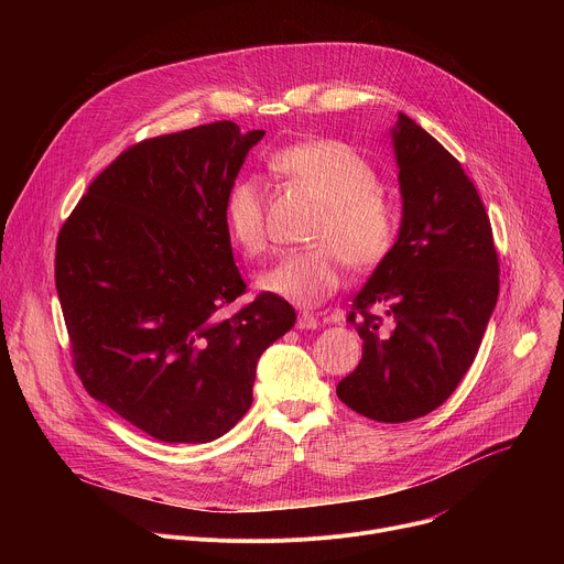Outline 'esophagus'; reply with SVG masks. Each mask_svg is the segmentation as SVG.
<instances>
[{"label":"esophagus","instance_id":"34e87169","mask_svg":"<svg viewBox=\"0 0 564 564\" xmlns=\"http://www.w3.org/2000/svg\"><path fill=\"white\" fill-rule=\"evenodd\" d=\"M316 326H318V321H316L314 314H310V312H301L299 314V318H296V328L299 330H314Z\"/></svg>","mask_w":564,"mask_h":564}]
</instances>
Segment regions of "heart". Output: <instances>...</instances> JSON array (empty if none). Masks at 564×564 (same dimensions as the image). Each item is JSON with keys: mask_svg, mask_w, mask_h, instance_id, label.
<instances>
[{"mask_svg": "<svg viewBox=\"0 0 564 564\" xmlns=\"http://www.w3.org/2000/svg\"><path fill=\"white\" fill-rule=\"evenodd\" d=\"M270 172L321 203L307 250L285 252L257 279L272 296L310 307L337 292L346 261L357 270L379 265L392 250L399 214L377 187L379 176L368 160L339 140H305L279 149ZM231 243L246 257L268 248L265 200L254 181H236L223 203Z\"/></svg>", "mask_w": 564, "mask_h": 564, "instance_id": "1", "label": "heart"}]
</instances>
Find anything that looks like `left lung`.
Wrapping results in <instances>:
<instances>
[{"instance_id":"obj_1","label":"left lung","mask_w":564,"mask_h":564,"mask_svg":"<svg viewBox=\"0 0 564 564\" xmlns=\"http://www.w3.org/2000/svg\"><path fill=\"white\" fill-rule=\"evenodd\" d=\"M390 142L401 225L352 301L364 357L337 394L368 420L399 424L442 406L470 368L498 303L500 265L487 209L457 160L404 113ZM370 304L387 307L386 329Z\"/></svg>"}]
</instances>
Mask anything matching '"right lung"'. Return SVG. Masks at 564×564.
Here are the masks:
<instances>
[{
  "label": "right lung",
  "mask_w": 564,
  "mask_h": 564,
  "mask_svg": "<svg viewBox=\"0 0 564 564\" xmlns=\"http://www.w3.org/2000/svg\"><path fill=\"white\" fill-rule=\"evenodd\" d=\"M265 131L223 120L142 140L89 185L62 225L55 288L87 392L142 433L207 444L252 406L261 355L294 307L246 292L223 218Z\"/></svg>",
  "instance_id": "obj_1"
}]
</instances>
